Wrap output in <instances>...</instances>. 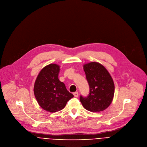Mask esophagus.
Returning <instances> with one entry per match:
<instances>
[{
  "label": "esophagus",
  "mask_w": 147,
  "mask_h": 147,
  "mask_svg": "<svg viewBox=\"0 0 147 147\" xmlns=\"http://www.w3.org/2000/svg\"><path fill=\"white\" fill-rule=\"evenodd\" d=\"M73 95H74V96L76 98H78V97L79 96V93H78V92H74V93H73Z\"/></svg>",
  "instance_id": "1"
}]
</instances>
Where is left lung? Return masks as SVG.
<instances>
[{"instance_id":"left-lung-1","label":"left lung","mask_w":147,"mask_h":147,"mask_svg":"<svg viewBox=\"0 0 147 147\" xmlns=\"http://www.w3.org/2000/svg\"><path fill=\"white\" fill-rule=\"evenodd\" d=\"M83 69L89 85L87 97H80L86 110L99 112L105 110L112 102L114 94V84L109 72L96 62L84 64Z\"/></svg>"}]
</instances>
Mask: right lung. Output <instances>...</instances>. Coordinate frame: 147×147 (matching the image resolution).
Masks as SVG:
<instances>
[{
  "mask_svg": "<svg viewBox=\"0 0 147 147\" xmlns=\"http://www.w3.org/2000/svg\"><path fill=\"white\" fill-rule=\"evenodd\" d=\"M59 70L57 64L46 65L38 74L34 83V94L38 105L50 113L63 110L74 96L67 90L64 83L59 81Z\"/></svg>",
  "mask_w": 147,
  "mask_h": 147,
  "instance_id": "obj_1",
  "label": "right lung"
}]
</instances>
